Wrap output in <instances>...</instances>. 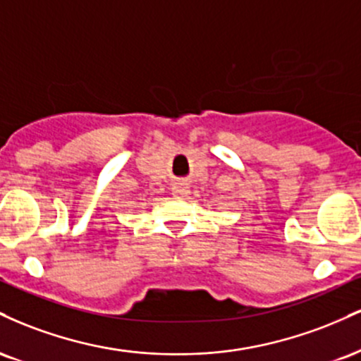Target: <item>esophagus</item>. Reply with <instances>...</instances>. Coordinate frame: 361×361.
I'll return each instance as SVG.
<instances>
[{"label": "esophagus", "instance_id": "34e87169", "mask_svg": "<svg viewBox=\"0 0 361 361\" xmlns=\"http://www.w3.org/2000/svg\"><path fill=\"white\" fill-rule=\"evenodd\" d=\"M171 192L175 197H186V195H190V186L185 181H178V183L173 185Z\"/></svg>", "mask_w": 361, "mask_h": 361}]
</instances>
